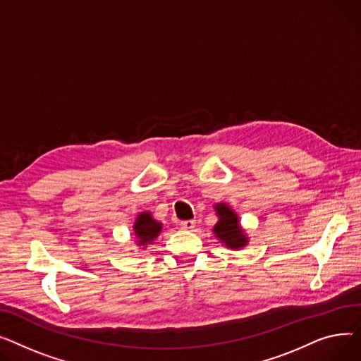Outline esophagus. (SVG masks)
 I'll return each instance as SVG.
<instances>
[{
  "label": "esophagus",
  "mask_w": 361,
  "mask_h": 361,
  "mask_svg": "<svg viewBox=\"0 0 361 361\" xmlns=\"http://www.w3.org/2000/svg\"><path fill=\"white\" fill-rule=\"evenodd\" d=\"M180 227L185 230H192L195 227V220H185L180 221Z\"/></svg>",
  "instance_id": "34e87169"
}]
</instances>
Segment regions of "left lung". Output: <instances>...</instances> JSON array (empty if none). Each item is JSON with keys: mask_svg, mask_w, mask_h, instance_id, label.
<instances>
[{"mask_svg": "<svg viewBox=\"0 0 361 361\" xmlns=\"http://www.w3.org/2000/svg\"><path fill=\"white\" fill-rule=\"evenodd\" d=\"M219 221L216 223L213 231L216 238L230 249H240L246 246L247 238L239 224V217L227 204L220 202L216 207Z\"/></svg>", "mask_w": 361, "mask_h": 361, "instance_id": "obj_1", "label": "left lung"}]
</instances>
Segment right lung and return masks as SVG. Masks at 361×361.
<instances>
[{
    "instance_id": "1",
    "label": "right lung",
    "mask_w": 361,
    "mask_h": 361,
    "mask_svg": "<svg viewBox=\"0 0 361 361\" xmlns=\"http://www.w3.org/2000/svg\"><path fill=\"white\" fill-rule=\"evenodd\" d=\"M161 227V223L154 220L152 213H148V211L138 214L134 223V235L137 236V245L142 247L150 245L160 235Z\"/></svg>"
}]
</instances>
